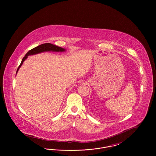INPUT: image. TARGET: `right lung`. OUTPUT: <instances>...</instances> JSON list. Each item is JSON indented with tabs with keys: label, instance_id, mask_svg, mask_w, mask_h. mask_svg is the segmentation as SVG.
<instances>
[{
	"label": "right lung",
	"instance_id": "right-lung-1",
	"mask_svg": "<svg viewBox=\"0 0 156 156\" xmlns=\"http://www.w3.org/2000/svg\"><path fill=\"white\" fill-rule=\"evenodd\" d=\"M66 50V49L64 48H61L60 47H58L55 45L52 44L51 43H45L43 44L37 46L36 47L31 49L29 52H27V54L25 55V56L23 57L22 61L18 67L17 71H16V74L19 69V68L22 66L23 62L27 58L29 55H32L34 54H37L38 53L41 52H46V51H53V52H64Z\"/></svg>",
	"mask_w": 156,
	"mask_h": 156
}]
</instances>
